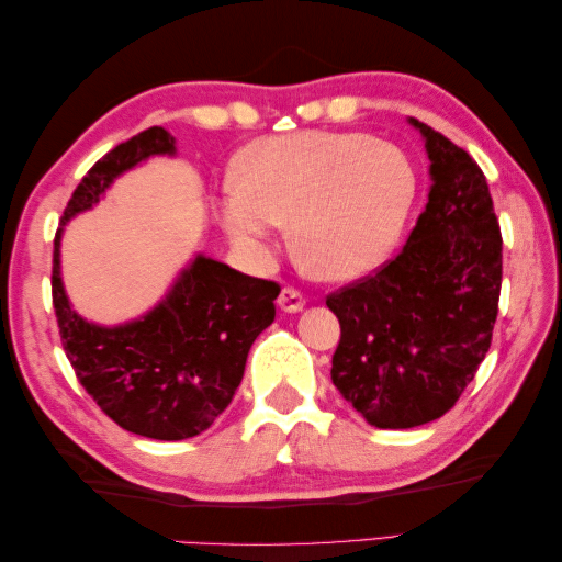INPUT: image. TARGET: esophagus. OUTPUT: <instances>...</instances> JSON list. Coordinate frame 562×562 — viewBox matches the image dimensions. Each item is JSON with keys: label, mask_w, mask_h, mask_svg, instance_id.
<instances>
[{"label": "esophagus", "mask_w": 562, "mask_h": 562, "mask_svg": "<svg viewBox=\"0 0 562 562\" xmlns=\"http://www.w3.org/2000/svg\"><path fill=\"white\" fill-rule=\"evenodd\" d=\"M304 304H306V300H304V294H302L300 290L282 288V292H280V296H278V306L282 308V312L296 314V312H302Z\"/></svg>", "instance_id": "obj_1"}]
</instances>
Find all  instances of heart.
Instances as JSON below:
<instances>
[{
    "label": "heart",
    "instance_id": "1",
    "mask_svg": "<svg viewBox=\"0 0 562 562\" xmlns=\"http://www.w3.org/2000/svg\"><path fill=\"white\" fill-rule=\"evenodd\" d=\"M415 195V164L393 142L300 130L241 149L217 217L246 248L262 246L274 226L290 222L292 248L308 272L355 280L391 254Z\"/></svg>",
    "mask_w": 562,
    "mask_h": 562
}]
</instances>
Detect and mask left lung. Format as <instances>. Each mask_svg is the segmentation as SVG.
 <instances>
[{"instance_id": "1", "label": "left lung", "mask_w": 562, "mask_h": 562, "mask_svg": "<svg viewBox=\"0 0 562 562\" xmlns=\"http://www.w3.org/2000/svg\"><path fill=\"white\" fill-rule=\"evenodd\" d=\"M411 123L432 161L427 207L396 256L326 296L340 321L333 384L381 429L453 408L491 350L503 288V234L481 166L437 130Z\"/></svg>"}]
</instances>
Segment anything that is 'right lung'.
I'll use <instances>...</instances> for the list:
<instances>
[{"label":"right lung","mask_w":562,"mask_h":562,"mask_svg":"<svg viewBox=\"0 0 562 562\" xmlns=\"http://www.w3.org/2000/svg\"><path fill=\"white\" fill-rule=\"evenodd\" d=\"M173 151L176 139L164 127H149L117 145L81 178L63 224L97 205L123 171L154 154ZM59 238L63 229L53 250V306L79 384L133 435L176 441L207 429L241 384L250 345L274 321L280 284L198 256L154 312L103 328L69 306L59 278Z\"/></svg>","instance_id":"obj_1"}]
</instances>
